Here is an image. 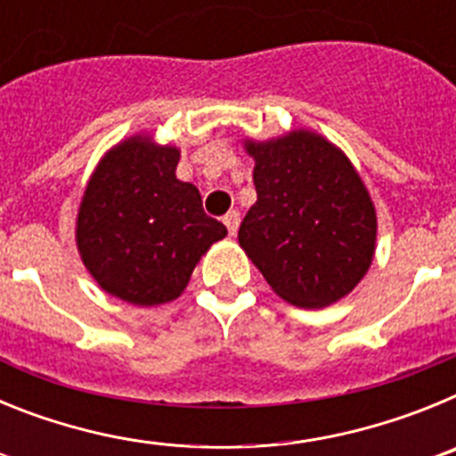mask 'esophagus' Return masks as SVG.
Listing matches in <instances>:
<instances>
[{
  "mask_svg": "<svg viewBox=\"0 0 456 456\" xmlns=\"http://www.w3.org/2000/svg\"><path fill=\"white\" fill-rule=\"evenodd\" d=\"M224 224H225V228H228V232H231V235H235L237 228H240V212H237V209H231V212L224 216Z\"/></svg>",
  "mask_w": 456,
  "mask_h": 456,
  "instance_id": "esophagus-1",
  "label": "esophagus"
}]
</instances>
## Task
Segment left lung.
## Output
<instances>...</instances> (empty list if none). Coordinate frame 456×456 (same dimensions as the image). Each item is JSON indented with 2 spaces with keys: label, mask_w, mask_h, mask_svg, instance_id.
<instances>
[{
  "label": "left lung",
  "mask_w": 456,
  "mask_h": 456,
  "mask_svg": "<svg viewBox=\"0 0 456 456\" xmlns=\"http://www.w3.org/2000/svg\"><path fill=\"white\" fill-rule=\"evenodd\" d=\"M247 148L257 200L240 225L241 248L289 304L324 308L342 299L368 272L377 240L358 173L310 132Z\"/></svg>",
  "instance_id": "8db88e82"
}]
</instances>
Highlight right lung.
Returning <instances> with one entry per match:
<instances>
[{
	"label": "right lung",
	"mask_w": 456,
	"mask_h": 456,
	"mask_svg": "<svg viewBox=\"0 0 456 456\" xmlns=\"http://www.w3.org/2000/svg\"><path fill=\"white\" fill-rule=\"evenodd\" d=\"M180 152L130 139L93 173L77 216L91 276L118 299L155 305L180 297L193 267L228 235L205 215L199 189L175 178Z\"/></svg>",
	"instance_id": "obj_1"
}]
</instances>
